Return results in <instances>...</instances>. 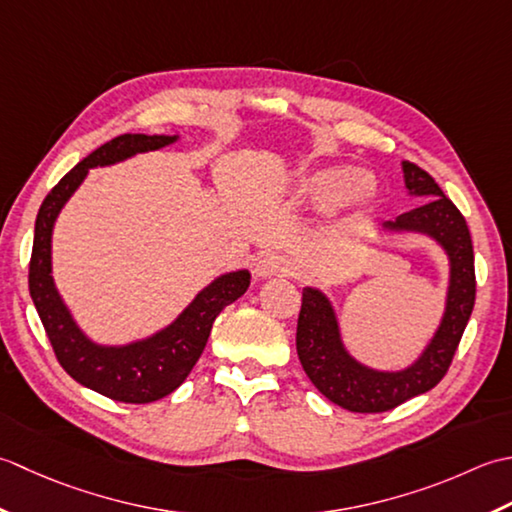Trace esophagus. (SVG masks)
Returning a JSON list of instances; mask_svg holds the SVG:
<instances>
[{"label": "esophagus", "mask_w": 512, "mask_h": 512, "mask_svg": "<svg viewBox=\"0 0 512 512\" xmlns=\"http://www.w3.org/2000/svg\"><path fill=\"white\" fill-rule=\"evenodd\" d=\"M294 267L289 260L280 254H263L256 260L254 274L258 278H271V276H289Z\"/></svg>", "instance_id": "esophagus-1"}]
</instances>
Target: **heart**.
Masks as SVG:
<instances>
[{
	"label": "heart",
	"instance_id": "b5f03b06",
	"mask_svg": "<svg viewBox=\"0 0 512 512\" xmlns=\"http://www.w3.org/2000/svg\"><path fill=\"white\" fill-rule=\"evenodd\" d=\"M302 190L322 205L333 203L340 198L342 205L362 207L371 201L375 187L367 174L349 176L347 170L327 168L311 174L305 185H302Z\"/></svg>",
	"mask_w": 512,
	"mask_h": 512
}]
</instances>
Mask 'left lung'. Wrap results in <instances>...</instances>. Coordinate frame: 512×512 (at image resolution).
<instances>
[{
    "label": "left lung",
    "mask_w": 512,
    "mask_h": 512,
    "mask_svg": "<svg viewBox=\"0 0 512 512\" xmlns=\"http://www.w3.org/2000/svg\"><path fill=\"white\" fill-rule=\"evenodd\" d=\"M409 192L422 196L420 207L384 223L391 232H422L440 243L451 258V285L440 329L413 367L395 373L373 371L353 360L342 347L336 314L318 289H302L296 349L314 387L333 404L353 413L391 411L415 395L431 391L451 367L457 344L475 305L473 241L462 212L444 196L429 172L402 163Z\"/></svg>",
    "instance_id": "left-lung-1"
}]
</instances>
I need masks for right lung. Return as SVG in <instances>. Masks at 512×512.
<instances>
[{
	"mask_svg": "<svg viewBox=\"0 0 512 512\" xmlns=\"http://www.w3.org/2000/svg\"><path fill=\"white\" fill-rule=\"evenodd\" d=\"M176 137H148V134H121L103 143L79 161L61 179L39 207L35 221V241L28 267V289L61 367L83 387L125 404H148L179 389L194 369L196 360L210 338L216 316L241 298L249 287V271H232L216 278L198 294L192 305L168 329L156 336L125 344L99 347L83 336L70 311L61 302L50 276V241L61 207L86 179L90 168L112 165L137 152L159 150Z\"/></svg>",
	"mask_w": 512,
	"mask_h": 512,
	"instance_id": "add662e5",
	"label": "right lung"
}]
</instances>
